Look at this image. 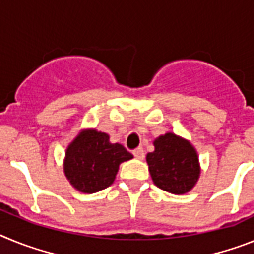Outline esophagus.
I'll list each match as a JSON object with an SVG mask.
<instances>
[{"label": "esophagus", "mask_w": 254, "mask_h": 254, "mask_svg": "<svg viewBox=\"0 0 254 254\" xmlns=\"http://www.w3.org/2000/svg\"><path fill=\"white\" fill-rule=\"evenodd\" d=\"M133 154H134V157L138 158V160H143V158H144V151H143L142 147L134 149Z\"/></svg>", "instance_id": "34e87169"}]
</instances>
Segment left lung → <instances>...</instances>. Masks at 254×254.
I'll use <instances>...</instances> for the list:
<instances>
[{"mask_svg": "<svg viewBox=\"0 0 254 254\" xmlns=\"http://www.w3.org/2000/svg\"><path fill=\"white\" fill-rule=\"evenodd\" d=\"M154 151L147 153V164L154 185L171 194H185L200 176L197 149L183 136L165 133L153 140Z\"/></svg>", "mask_w": 254, "mask_h": 254, "instance_id": "obj_1", "label": "left lung"}]
</instances>
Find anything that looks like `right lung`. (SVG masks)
Here are the masks:
<instances>
[{
    "instance_id": "right-lung-1",
    "label": "right lung",
    "mask_w": 254,
    "mask_h": 254,
    "mask_svg": "<svg viewBox=\"0 0 254 254\" xmlns=\"http://www.w3.org/2000/svg\"><path fill=\"white\" fill-rule=\"evenodd\" d=\"M133 158L120 143L97 129H81L66 147L64 174L80 193H97L115 182L120 164Z\"/></svg>"
}]
</instances>
